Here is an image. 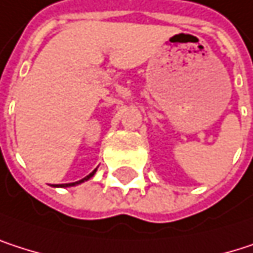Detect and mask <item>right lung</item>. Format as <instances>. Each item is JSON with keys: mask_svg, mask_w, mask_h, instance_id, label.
Returning a JSON list of instances; mask_svg holds the SVG:
<instances>
[{"mask_svg": "<svg viewBox=\"0 0 253 253\" xmlns=\"http://www.w3.org/2000/svg\"><path fill=\"white\" fill-rule=\"evenodd\" d=\"M95 171H97V169H94L89 175H86L85 178H82V180H79V181H76V183H69V184H56L54 187H72V186H78V184H81V183H84V181H88V180L95 174Z\"/></svg>", "mask_w": 253, "mask_h": 253, "instance_id": "obj_1", "label": "right lung"}]
</instances>
